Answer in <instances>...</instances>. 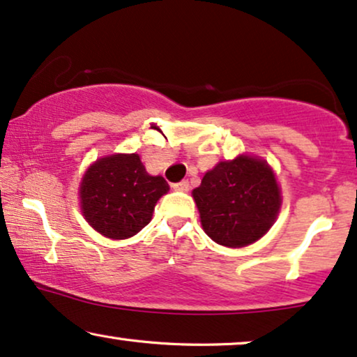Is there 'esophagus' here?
<instances>
[{
	"label": "esophagus",
	"mask_w": 357,
	"mask_h": 357,
	"mask_svg": "<svg viewBox=\"0 0 357 357\" xmlns=\"http://www.w3.org/2000/svg\"><path fill=\"white\" fill-rule=\"evenodd\" d=\"M173 189H174V191H188V189H189V183L186 181V179H183V181L174 183V184H173Z\"/></svg>",
	"instance_id": "34e87169"
}]
</instances>
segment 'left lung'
Segmentation results:
<instances>
[{
    "mask_svg": "<svg viewBox=\"0 0 357 357\" xmlns=\"http://www.w3.org/2000/svg\"><path fill=\"white\" fill-rule=\"evenodd\" d=\"M204 231L218 245L240 248L259 240L281 207L273 169L264 161L238 156L207 171L192 191Z\"/></svg>",
    "mask_w": 357,
    "mask_h": 357,
    "instance_id": "left-lung-1",
    "label": "left lung"
}]
</instances>
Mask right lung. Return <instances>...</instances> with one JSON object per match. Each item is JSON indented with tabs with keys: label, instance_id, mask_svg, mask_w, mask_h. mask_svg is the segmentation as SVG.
I'll return each instance as SVG.
<instances>
[{
	"label": "right lung",
	"instance_id": "1",
	"mask_svg": "<svg viewBox=\"0 0 357 357\" xmlns=\"http://www.w3.org/2000/svg\"><path fill=\"white\" fill-rule=\"evenodd\" d=\"M168 189L161 176L146 173L139 155H112L86 171L79 197L94 230L107 238L123 240L149 225L156 201Z\"/></svg>",
	"mask_w": 357,
	"mask_h": 357
}]
</instances>
